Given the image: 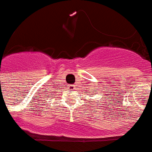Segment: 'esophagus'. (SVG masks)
<instances>
[{
	"mask_svg": "<svg viewBox=\"0 0 152 152\" xmlns=\"http://www.w3.org/2000/svg\"><path fill=\"white\" fill-rule=\"evenodd\" d=\"M75 85H70V86H69V89H71V90H74L75 88Z\"/></svg>",
	"mask_w": 152,
	"mask_h": 152,
	"instance_id": "1",
	"label": "esophagus"
}]
</instances>
